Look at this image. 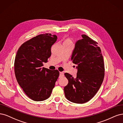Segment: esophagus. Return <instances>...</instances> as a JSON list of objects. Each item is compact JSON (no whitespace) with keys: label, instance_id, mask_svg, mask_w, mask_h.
<instances>
[{"label":"esophagus","instance_id":"34e87169","mask_svg":"<svg viewBox=\"0 0 123 123\" xmlns=\"http://www.w3.org/2000/svg\"><path fill=\"white\" fill-rule=\"evenodd\" d=\"M63 76H64V73L63 72H60L59 73V78L62 77Z\"/></svg>","mask_w":123,"mask_h":123}]
</instances>
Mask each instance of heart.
<instances>
[{
	"mask_svg": "<svg viewBox=\"0 0 123 123\" xmlns=\"http://www.w3.org/2000/svg\"><path fill=\"white\" fill-rule=\"evenodd\" d=\"M64 43H71V42L69 39H66V40L64 42Z\"/></svg>",
	"mask_w": 123,
	"mask_h": 123,
	"instance_id": "obj_1",
	"label": "heart"
}]
</instances>
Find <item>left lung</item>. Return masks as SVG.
Listing matches in <instances>:
<instances>
[{"instance_id": "8db88e82", "label": "left lung", "mask_w": 123, "mask_h": 123, "mask_svg": "<svg viewBox=\"0 0 123 123\" xmlns=\"http://www.w3.org/2000/svg\"><path fill=\"white\" fill-rule=\"evenodd\" d=\"M75 43L71 60L76 64L77 77L68 73L64 75L68 81L64 87L65 97L69 101L83 104L96 94L103 81L104 64L98 43L86 35Z\"/></svg>"}]
</instances>
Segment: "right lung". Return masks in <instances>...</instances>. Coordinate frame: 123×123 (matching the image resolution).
I'll return each instance as SVG.
<instances>
[{
    "label": "right lung",
    "instance_id": "right-lung-1",
    "mask_svg": "<svg viewBox=\"0 0 123 123\" xmlns=\"http://www.w3.org/2000/svg\"><path fill=\"white\" fill-rule=\"evenodd\" d=\"M57 39L50 34L39 35L19 47L14 63L15 76L26 96L35 101L50 96L59 76L57 70L42 67L51 56V47Z\"/></svg>",
    "mask_w": 123,
    "mask_h": 123
}]
</instances>
